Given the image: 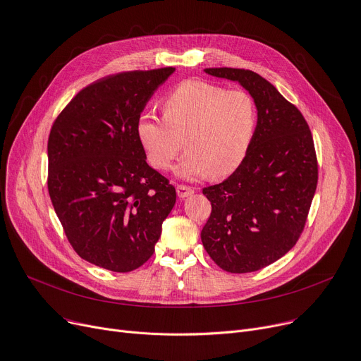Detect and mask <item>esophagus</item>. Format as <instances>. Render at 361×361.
Here are the masks:
<instances>
[{"label":"esophagus","mask_w":361,"mask_h":361,"mask_svg":"<svg viewBox=\"0 0 361 361\" xmlns=\"http://www.w3.org/2000/svg\"><path fill=\"white\" fill-rule=\"evenodd\" d=\"M176 194H178V197H179L180 200H185V198H188L189 195H192V194H194V189L190 188V186L178 185V188H176Z\"/></svg>","instance_id":"34e87169"}]
</instances>
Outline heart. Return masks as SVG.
Here are the masks:
<instances>
[{
    "label": "heart",
    "instance_id": "b5f03b06",
    "mask_svg": "<svg viewBox=\"0 0 361 361\" xmlns=\"http://www.w3.org/2000/svg\"><path fill=\"white\" fill-rule=\"evenodd\" d=\"M164 119L142 114L137 137L148 161L164 171L185 145L175 167L180 179L224 178L243 163L257 131L258 109L243 90H227L201 80L182 82L163 103Z\"/></svg>",
    "mask_w": 361,
    "mask_h": 361
}]
</instances>
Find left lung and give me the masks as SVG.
I'll return each instance as SVG.
<instances>
[{"mask_svg":"<svg viewBox=\"0 0 361 361\" xmlns=\"http://www.w3.org/2000/svg\"><path fill=\"white\" fill-rule=\"evenodd\" d=\"M204 73L239 82L257 103L258 123L243 163L202 189L213 209L201 240L224 271H258L284 257L303 231L317 183L312 133L300 111L259 74Z\"/></svg>","mask_w":361,"mask_h":361,"instance_id":"left-lung-1","label":"left lung"}]
</instances>
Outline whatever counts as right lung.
Returning <instances> with one entry per match:
<instances>
[{"label": "right lung", "instance_id": "obj_1", "mask_svg": "<svg viewBox=\"0 0 361 361\" xmlns=\"http://www.w3.org/2000/svg\"><path fill=\"white\" fill-rule=\"evenodd\" d=\"M167 67L111 75L82 89L52 125L48 190L78 255L130 272L150 259L176 190L137 137L147 102L175 73Z\"/></svg>", "mask_w": 361, "mask_h": 361}]
</instances>
